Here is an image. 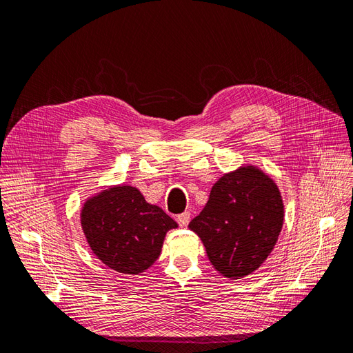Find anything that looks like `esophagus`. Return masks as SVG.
Masks as SVG:
<instances>
[{"label":"esophagus","mask_w":353,"mask_h":353,"mask_svg":"<svg viewBox=\"0 0 353 353\" xmlns=\"http://www.w3.org/2000/svg\"><path fill=\"white\" fill-rule=\"evenodd\" d=\"M190 213L188 212H184V213H181V215H178L176 216V221H178V223L181 227H187L188 223H190Z\"/></svg>","instance_id":"1"}]
</instances>
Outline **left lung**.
Instances as JSON below:
<instances>
[{"instance_id": "left-lung-1", "label": "left lung", "mask_w": 353, "mask_h": 353, "mask_svg": "<svg viewBox=\"0 0 353 353\" xmlns=\"http://www.w3.org/2000/svg\"><path fill=\"white\" fill-rule=\"evenodd\" d=\"M284 205L274 181L254 166L225 174L190 222L208 258L223 276L241 279L266 261L279 240Z\"/></svg>"}]
</instances>
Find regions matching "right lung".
Wrapping results in <instances>:
<instances>
[{"label": "right lung", "mask_w": 353, "mask_h": 353, "mask_svg": "<svg viewBox=\"0 0 353 353\" xmlns=\"http://www.w3.org/2000/svg\"><path fill=\"white\" fill-rule=\"evenodd\" d=\"M81 225L94 254L109 268L140 274L160 256L166 232L178 223L140 190L119 185L85 201Z\"/></svg>", "instance_id": "right-lung-1"}]
</instances>
